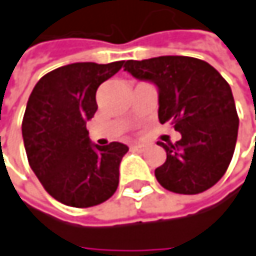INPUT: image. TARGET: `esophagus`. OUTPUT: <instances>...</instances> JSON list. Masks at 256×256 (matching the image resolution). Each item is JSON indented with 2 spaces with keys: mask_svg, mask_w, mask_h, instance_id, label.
<instances>
[{
  "mask_svg": "<svg viewBox=\"0 0 256 256\" xmlns=\"http://www.w3.org/2000/svg\"><path fill=\"white\" fill-rule=\"evenodd\" d=\"M132 150H133V151L140 152V154H142V152L146 151V146H145V145H134V146H132Z\"/></svg>",
  "mask_w": 256,
  "mask_h": 256,
  "instance_id": "1",
  "label": "esophagus"
}]
</instances>
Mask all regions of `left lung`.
<instances>
[{
    "label": "left lung",
    "instance_id": "obj_1",
    "mask_svg": "<svg viewBox=\"0 0 256 256\" xmlns=\"http://www.w3.org/2000/svg\"><path fill=\"white\" fill-rule=\"evenodd\" d=\"M124 72L158 90V118L172 122L182 139L162 144L158 183L174 194L196 195L226 173L238 140L239 118L228 83L202 60L183 56L128 60Z\"/></svg>",
    "mask_w": 256,
    "mask_h": 256
}]
</instances>
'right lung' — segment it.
I'll return each instance as SVG.
<instances>
[{
    "label": "right lung",
    "mask_w": 256,
    "mask_h": 256,
    "mask_svg": "<svg viewBox=\"0 0 256 256\" xmlns=\"http://www.w3.org/2000/svg\"><path fill=\"white\" fill-rule=\"evenodd\" d=\"M122 67L123 61L67 64L45 74L29 96L22 123L28 160L45 190L64 205L94 206L117 190L128 145L90 142L86 123L98 110L96 89Z\"/></svg>",
    "instance_id": "right-lung-1"
}]
</instances>
